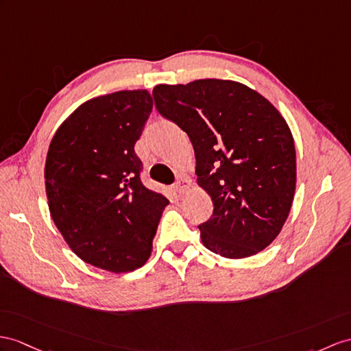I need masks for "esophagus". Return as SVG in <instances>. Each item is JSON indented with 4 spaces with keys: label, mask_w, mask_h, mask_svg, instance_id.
Masks as SVG:
<instances>
[{
    "label": "esophagus",
    "mask_w": 351,
    "mask_h": 351,
    "mask_svg": "<svg viewBox=\"0 0 351 351\" xmlns=\"http://www.w3.org/2000/svg\"><path fill=\"white\" fill-rule=\"evenodd\" d=\"M189 186H191L189 178H184V177H182V178H178V180L176 182L174 191H176L177 193H184L187 189H189Z\"/></svg>",
    "instance_id": "34e87169"
}]
</instances>
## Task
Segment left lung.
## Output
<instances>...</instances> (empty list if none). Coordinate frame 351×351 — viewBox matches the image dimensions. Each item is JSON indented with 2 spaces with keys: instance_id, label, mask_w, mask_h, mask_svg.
Here are the masks:
<instances>
[{
  "instance_id": "left-lung-1",
  "label": "left lung",
  "mask_w": 351,
  "mask_h": 351,
  "mask_svg": "<svg viewBox=\"0 0 351 351\" xmlns=\"http://www.w3.org/2000/svg\"><path fill=\"white\" fill-rule=\"evenodd\" d=\"M155 107L189 135L196 176L211 196L201 240L229 259L256 254L280 234L292 207L296 153L276 107L241 83L219 79L158 84Z\"/></svg>"
}]
</instances>
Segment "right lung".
I'll use <instances>...</instances> for the list:
<instances>
[{"instance_id": "obj_1", "label": "right lung", "mask_w": 351, "mask_h": 351, "mask_svg": "<svg viewBox=\"0 0 351 351\" xmlns=\"http://www.w3.org/2000/svg\"><path fill=\"white\" fill-rule=\"evenodd\" d=\"M147 90H119L84 102L59 126L45 178L50 215L82 261L111 272L149 259L168 199L141 182L134 146L152 113Z\"/></svg>"}]
</instances>
